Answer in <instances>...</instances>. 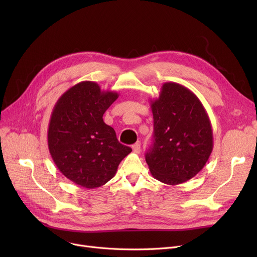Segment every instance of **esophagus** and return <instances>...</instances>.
<instances>
[{
    "instance_id": "esophagus-1",
    "label": "esophagus",
    "mask_w": 257,
    "mask_h": 257,
    "mask_svg": "<svg viewBox=\"0 0 257 257\" xmlns=\"http://www.w3.org/2000/svg\"><path fill=\"white\" fill-rule=\"evenodd\" d=\"M132 150L134 153H140L141 152V143L138 142L132 146Z\"/></svg>"
}]
</instances>
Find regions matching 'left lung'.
<instances>
[{"label":"left lung","instance_id":"obj_1","mask_svg":"<svg viewBox=\"0 0 257 257\" xmlns=\"http://www.w3.org/2000/svg\"><path fill=\"white\" fill-rule=\"evenodd\" d=\"M151 109L154 140L146 161L152 176L169 185L190 180L204 168L213 147L204 106L185 86L166 82Z\"/></svg>","mask_w":257,"mask_h":257}]
</instances>
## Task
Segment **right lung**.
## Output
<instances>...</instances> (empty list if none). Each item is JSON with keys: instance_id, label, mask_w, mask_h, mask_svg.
Listing matches in <instances>:
<instances>
[{"instance_id": "right-lung-1", "label": "right lung", "mask_w": 257, "mask_h": 257, "mask_svg": "<svg viewBox=\"0 0 257 257\" xmlns=\"http://www.w3.org/2000/svg\"><path fill=\"white\" fill-rule=\"evenodd\" d=\"M118 97L82 81L67 89L53 108L48 129L50 154L58 170L74 183L96 188L107 183L132 150L121 145L103 114Z\"/></svg>"}]
</instances>
